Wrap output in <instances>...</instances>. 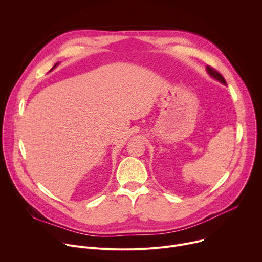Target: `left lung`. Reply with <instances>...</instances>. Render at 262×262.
I'll return each instance as SVG.
<instances>
[{"label": "left lung", "mask_w": 262, "mask_h": 262, "mask_svg": "<svg viewBox=\"0 0 262 262\" xmlns=\"http://www.w3.org/2000/svg\"><path fill=\"white\" fill-rule=\"evenodd\" d=\"M207 71H208V73H209L213 78H215V79L220 80V81H221V82H223L224 84H227V82H226V80H225L224 76L219 72V71H216L215 69L212 68V67H210V66H207Z\"/></svg>", "instance_id": "8db88e82"}]
</instances>
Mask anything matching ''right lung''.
Here are the masks:
<instances>
[{
    "label": "right lung",
    "mask_w": 262,
    "mask_h": 262,
    "mask_svg": "<svg viewBox=\"0 0 262 262\" xmlns=\"http://www.w3.org/2000/svg\"><path fill=\"white\" fill-rule=\"evenodd\" d=\"M56 64H57V63H56ZM56 64H54V67H53V68H55V67H56ZM53 68H52V69H53Z\"/></svg>",
    "instance_id": "1"
}]
</instances>
